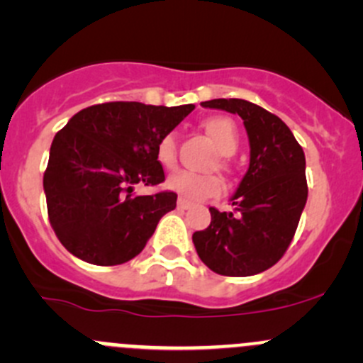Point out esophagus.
I'll list each match as a JSON object with an SVG mask.
<instances>
[{
  "mask_svg": "<svg viewBox=\"0 0 363 363\" xmlns=\"http://www.w3.org/2000/svg\"><path fill=\"white\" fill-rule=\"evenodd\" d=\"M191 207V202H188L186 199H179L177 200V208H181V211H186V208Z\"/></svg>",
  "mask_w": 363,
  "mask_h": 363,
  "instance_id": "obj_1",
  "label": "esophagus"
}]
</instances>
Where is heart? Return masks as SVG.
I'll return each instance as SVG.
<instances>
[{
  "instance_id": "heart-1",
  "label": "heart",
  "mask_w": 363,
  "mask_h": 363,
  "mask_svg": "<svg viewBox=\"0 0 363 363\" xmlns=\"http://www.w3.org/2000/svg\"><path fill=\"white\" fill-rule=\"evenodd\" d=\"M205 130L211 135L214 144L223 155L235 152L239 138L237 128L226 117H211L205 121ZM156 158L164 168H172L177 163V137L175 133H167L156 145ZM167 188L184 199L199 202V200L214 199L225 191V182L218 174H195V172L179 170L167 179Z\"/></svg>"
}]
</instances>
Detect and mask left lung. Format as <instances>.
<instances>
[{
  "instance_id": "1",
  "label": "left lung",
  "mask_w": 363,
  "mask_h": 363,
  "mask_svg": "<svg viewBox=\"0 0 363 363\" xmlns=\"http://www.w3.org/2000/svg\"><path fill=\"white\" fill-rule=\"evenodd\" d=\"M239 113L250 138V168L230 202L211 207V225L193 233L200 259L216 274L246 277L270 269L290 246L307 202L306 156L290 128L265 108L239 100L203 101Z\"/></svg>"
}]
</instances>
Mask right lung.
I'll use <instances>...</instances> for the list:
<instances>
[{
    "label": "right lung",
    "instance_id": "obj_1",
    "mask_svg": "<svg viewBox=\"0 0 363 363\" xmlns=\"http://www.w3.org/2000/svg\"><path fill=\"white\" fill-rule=\"evenodd\" d=\"M193 108L111 101L77 112L57 131L43 191L50 226L73 256L108 267L144 250L177 195L137 196L133 186L164 181L156 145Z\"/></svg>",
    "mask_w": 363,
    "mask_h": 363
}]
</instances>
